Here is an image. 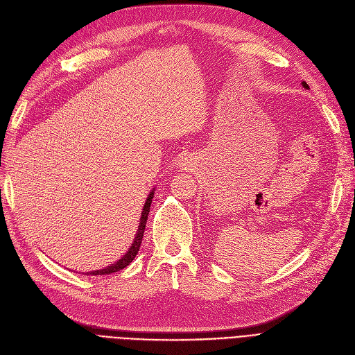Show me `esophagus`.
Instances as JSON below:
<instances>
[{"instance_id": "obj_1", "label": "esophagus", "mask_w": 355, "mask_h": 355, "mask_svg": "<svg viewBox=\"0 0 355 355\" xmlns=\"http://www.w3.org/2000/svg\"><path fill=\"white\" fill-rule=\"evenodd\" d=\"M182 164H184V165H186V164H187V162H186V161H182Z\"/></svg>"}]
</instances>
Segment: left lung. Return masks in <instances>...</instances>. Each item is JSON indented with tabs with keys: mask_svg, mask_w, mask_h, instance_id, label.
I'll list each match as a JSON object with an SVG mask.
<instances>
[{
	"mask_svg": "<svg viewBox=\"0 0 355 355\" xmlns=\"http://www.w3.org/2000/svg\"><path fill=\"white\" fill-rule=\"evenodd\" d=\"M303 87H304V88H309V85H307L306 83H303Z\"/></svg>",
	"mask_w": 355,
	"mask_h": 355,
	"instance_id": "obj_1",
	"label": "left lung"
}]
</instances>
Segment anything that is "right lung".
Returning a JSON list of instances; mask_svg holds the SVG:
<instances>
[{
  "label": "right lung",
  "instance_id": "right-lung-1",
  "mask_svg": "<svg viewBox=\"0 0 355 355\" xmlns=\"http://www.w3.org/2000/svg\"><path fill=\"white\" fill-rule=\"evenodd\" d=\"M152 198H153V190H152V193H150V194L148 196V198H146V203H145L144 210H142V218H141V223H139V230H137L136 238H135L132 246L129 248L128 254H126L125 257H123L121 259H119L116 264H113V266H110V267H107V268H104V270L91 271V272H89L91 275H104V274L117 272V271L123 270V268L128 267V266L132 263L133 258H135L136 254H137V251H139V248H141V243H142V238H144V232H145V226H146V220H148V214H149Z\"/></svg>",
  "mask_w": 355,
  "mask_h": 355
}]
</instances>
